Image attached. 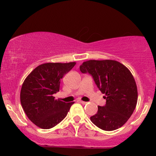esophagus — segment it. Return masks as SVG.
I'll return each mask as SVG.
<instances>
[{
  "label": "esophagus",
  "mask_w": 156,
  "mask_h": 156,
  "mask_svg": "<svg viewBox=\"0 0 156 156\" xmlns=\"http://www.w3.org/2000/svg\"><path fill=\"white\" fill-rule=\"evenodd\" d=\"M80 103H81V104H83V105H86L87 103V102H84V101H80Z\"/></svg>",
  "instance_id": "1"
}]
</instances>
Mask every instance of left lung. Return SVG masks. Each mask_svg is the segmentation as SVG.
<instances>
[{
  "label": "left lung",
  "instance_id": "1",
  "mask_svg": "<svg viewBox=\"0 0 156 156\" xmlns=\"http://www.w3.org/2000/svg\"><path fill=\"white\" fill-rule=\"evenodd\" d=\"M82 73H89L106 103L98 105L96 114L90 117L93 124L111 131L120 128L128 120L137 103V87L131 73L125 66L114 60H89L80 66Z\"/></svg>",
  "mask_w": 156,
  "mask_h": 156
}]
</instances>
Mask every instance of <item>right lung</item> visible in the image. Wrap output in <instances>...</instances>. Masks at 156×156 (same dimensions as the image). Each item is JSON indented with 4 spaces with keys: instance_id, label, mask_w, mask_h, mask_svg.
<instances>
[{
    "instance_id": "obj_1",
    "label": "right lung",
    "mask_w": 156,
    "mask_h": 156,
    "mask_svg": "<svg viewBox=\"0 0 156 156\" xmlns=\"http://www.w3.org/2000/svg\"><path fill=\"white\" fill-rule=\"evenodd\" d=\"M76 62L45 63L36 67L23 82L20 102L32 122L42 129H50L62 122L74 103L55 100L53 94L59 91L64 75Z\"/></svg>"
}]
</instances>
